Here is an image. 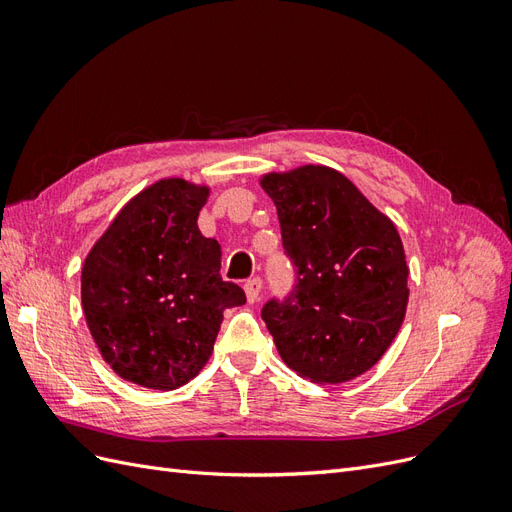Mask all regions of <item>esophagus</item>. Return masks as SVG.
Here are the masks:
<instances>
[{
	"instance_id": "1",
	"label": "esophagus",
	"mask_w": 512,
	"mask_h": 512,
	"mask_svg": "<svg viewBox=\"0 0 512 512\" xmlns=\"http://www.w3.org/2000/svg\"><path fill=\"white\" fill-rule=\"evenodd\" d=\"M243 288H245L247 301L256 303V301H258V294H260V290H262V280H260V277H254V280H247Z\"/></svg>"
}]
</instances>
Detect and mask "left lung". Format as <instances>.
Here are the masks:
<instances>
[{
	"instance_id": "1",
	"label": "left lung",
	"mask_w": 512,
	"mask_h": 512,
	"mask_svg": "<svg viewBox=\"0 0 512 512\" xmlns=\"http://www.w3.org/2000/svg\"><path fill=\"white\" fill-rule=\"evenodd\" d=\"M275 203L297 286L262 307L282 361L316 384L365 374L389 350L408 307L404 243L339 170L305 164L260 177Z\"/></svg>"
}]
</instances>
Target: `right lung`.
<instances>
[{"label":"right lung","instance_id":"1","mask_svg":"<svg viewBox=\"0 0 512 512\" xmlns=\"http://www.w3.org/2000/svg\"><path fill=\"white\" fill-rule=\"evenodd\" d=\"M209 192L181 177L151 183L83 262L89 333L115 374L145 389L173 391L196 378L224 309L245 303V292L220 277V243L196 224Z\"/></svg>","mask_w":512,"mask_h":512}]
</instances>
